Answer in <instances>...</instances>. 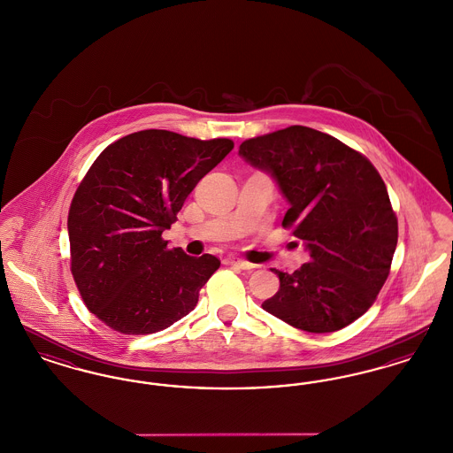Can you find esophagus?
<instances>
[{"instance_id": "1", "label": "esophagus", "mask_w": 453, "mask_h": 453, "mask_svg": "<svg viewBox=\"0 0 453 453\" xmlns=\"http://www.w3.org/2000/svg\"><path fill=\"white\" fill-rule=\"evenodd\" d=\"M226 265H231V266H236L241 270H253L255 265L250 263V261H244V259L234 258V257H229V258L224 259Z\"/></svg>"}]
</instances>
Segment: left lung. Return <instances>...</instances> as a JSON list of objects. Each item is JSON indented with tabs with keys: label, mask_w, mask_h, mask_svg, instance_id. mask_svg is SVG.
I'll list each match as a JSON object with an SVG mask.
<instances>
[{
	"label": "left lung",
	"mask_w": 453,
	"mask_h": 453,
	"mask_svg": "<svg viewBox=\"0 0 453 453\" xmlns=\"http://www.w3.org/2000/svg\"><path fill=\"white\" fill-rule=\"evenodd\" d=\"M239 154L270 173L290 203L281 226L311 261L273 270L279 292L261 307L307 333H333L364 316L388 280L397 217L362 152L319 130L290 126L244 141Z\"/></svg>",
	"instance_id": "obj_1"
}]
</instances>
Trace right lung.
<instances>
[{"instance_id": "right-lung-1", "label": "right lung", "mask_w": 453, "mask_h": 453, "mask_svg": "<svg viewBox=\"0 0 453 453\" xmlns=\"http://www.w3.org/2000/svg\"><path fill=\"white\" fill-rule=\"evenodd\" d=\"M233 148L231 139L150 129L95 159L73 196L67 233L73 279L102 323L122 334H151L194 311L220 259L170 250L161 234Z\"/></svg>"}]
</instances>
